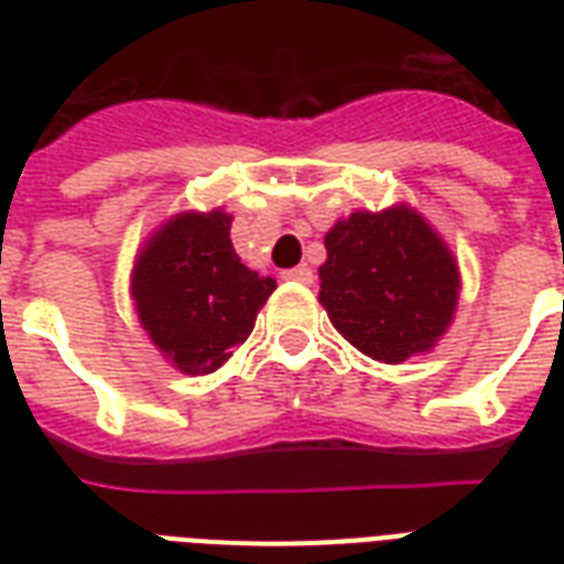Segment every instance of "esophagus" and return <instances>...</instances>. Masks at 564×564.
Here are the masks:
<instances>
[{"mask_svg":"<svg viewBox=\"0 0 564 564\" xmlns=\"http://www.w3.org/2000/svg\"><path fill=\"white\" fill-rule=\"evenodd\" d=\"M283 281H292V283H313V269L310 265H295V269H286L283 272Z\"/></svg>","mask_w":564,"mask_h":564,"instance_id":"obj_1","label":"esophagus"}]
</instances>
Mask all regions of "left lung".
I'll return each instance as SVG.
<instances>
[{
	"label": "left lung",
	"mask_w": 564,
	"mask_h": 564,
	"mask_svg": "<svg viewBox=\"0 0 564 564\" xmlns=\"http://www.w3.org/2000/svg\"><path fill=\"white\" fill-rule=\"evenodd\" d=\"M318 304L348 343L377 362L430 354L454 322L459 263L410 204L354 210L325 234Z\"/></svg>",
	"instance_id": "1"
}]
</instances>
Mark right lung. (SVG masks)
I'll return each mask as SVG.
<instances>
[{"mask_svg":"<svg viewBox=\"0 0 564 564\" xmlns=\"http://www.w3.org/2000/svg\"><path fill=\"white\" fill-rule=\"evenodd\" d=\"M230 221L221 207L175 213L134 257L128 290L137 318L181 375L221 369L278 286L239 260Z\"/></svg>","mask_w":564,"mask_h":564,"instance_id":"right-lung-1","label":"right lung"}]
</instances>
